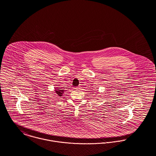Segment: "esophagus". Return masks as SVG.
Returning <instances> with one entry per match:
<instances>
[{
  "label": "esophagus",
  "mask_w": 156,
  "mask_h": 156,
  "mask_svg": "<svg viewBox=\"0 0 156 156\" xmlns=\"http://www.w3.org/2000/svg\"><path fill=\"white\" fill-rule=\"evenodd\" d=\"M80 88H81L80 87H76L75 89H77V90H79V89H80Z\"/></svg>",
  "instance_id": "1"
}]
</instances>
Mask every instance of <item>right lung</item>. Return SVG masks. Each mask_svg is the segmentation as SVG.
<instances>
[{
	"instance_id": "obj_1",
	"label": "right lung",
	"mask_w": 156,
	"mask_h": 156,
	"mask_svg": "<svg viewBox=\"0 0 156 156\" xmlns=\"http://www.w3.org/2000/svg\"><path fill=\"white\" fill-rule=\"evenodd\" d=\"M64 90L62 89H58V90H56V93L59 95V96H62V94H63Z\"/></svg>"
}]
</instances>
